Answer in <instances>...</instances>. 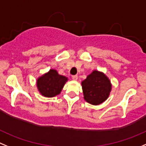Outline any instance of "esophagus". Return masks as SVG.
Returning <instances> with one entry per match:
<instances>
[{"label": "esophagus", "instance_id": "34e87169", "mask_svg": "<svg viewBox=\"0 0 146 146\" xmlns=\"http://www.w3.org/2000/svg\"><path fill=\"white\" fill-rule=\"evenodd\" d=\"M72 79L73 80H77V79H78V76H77V75L72 76Z\"/></svg>", "mask_w": 146, "mask_h": 146}]
</instances>
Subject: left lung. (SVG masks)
<instances>
[{"instance_id":"1","label":"left lung","mask_w":146,"mask_h":146,"mask_svg":"<svg viewBox=\"0 0 146 146\" xmlns=\"http://www.w3.org/2000/svg\"><path fill=\"white\" fill-rule=\"evenodd\" d=\"M84 99L89 103L98 105L105 102L111 91L110 81L102 72L93 71L82 82Z\"/></svg>"}]
</instances>
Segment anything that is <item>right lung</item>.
Returning <instances> with one entry per match:
<instances>
[{
    "instance_id": "add662e5",
    "label": "right lung",
    "mask_w": 146,
    "mask_h": 146,
    "mask_svg": "<svg viewBox=\"0 0 146 146\" xmlns=\"http://www.w3.org/2000/svg\"><path fill=\"white\" fill-rule=\"evenodd\" d=\"M67 81L64 76L59 75L54 69L40 77L37 80V87L41 95L46 98H52L59 95Z\"/></svg>"
}]
</instances>
